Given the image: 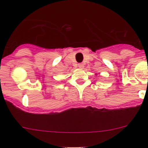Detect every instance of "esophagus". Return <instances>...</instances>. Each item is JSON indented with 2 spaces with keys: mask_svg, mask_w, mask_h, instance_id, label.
Listing matches in <instances>:
<instances>
[{
  "mask_svg": "<svg viewBox=\"0 0 148 148\" xmlns=\"http://www.w3.org/2000/svg\"><path fill=\"white\" fill-rule=\"evenodd\" d=\"M78 67L80 69H82V68H84V64H79Z\"/></svg>",
  "mask_w": 148,
  "mask_h": 148,
  "instance_id": "1",
  "label": "esophagus"
}]
</instances>
